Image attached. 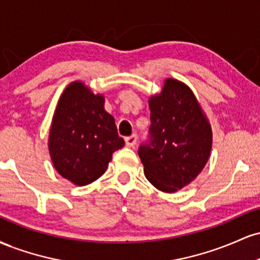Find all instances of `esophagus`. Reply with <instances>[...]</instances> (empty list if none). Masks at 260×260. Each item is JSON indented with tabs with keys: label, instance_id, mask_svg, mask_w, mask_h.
Wrapping results in <instances>:
<instances>
[{
	"label": "esophagus",
	"instance_id": "obj_1",
	"mask_svg": "<svg viewBox=\"0 0 260 260\" xmlns=\"http://www.w3.org/2000/svg\"><path fill=\"white\" fill-rule=\"evenodd\" d=\"M124 142H126V145L127 147H134L137 143V136L136 134H132V136L127 137V138H124Z\"/></svg>",
	"mask_w": 260,
	"mask_h": 260
}]
</instances>
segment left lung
Wrapping results in <instances>:
<instances>
[{
    "mask_svg": "<svg viewBox=\"0 0 260 260\" xmlns=\"http://www.w3.org/2000/svg\"><path fill=\"white\" fill-rule=\"evenodd\" d=\"M149 140L138 149L144 175L157 189L177 192L204 169L213 133L189 86L168 78L159 94L149 99Z\"/></svg>",
    "mask_w": 260,
    "mask_h": 260,
    "instance_id": "8db88e82",
    "label": "left lung"
}]
</instances>
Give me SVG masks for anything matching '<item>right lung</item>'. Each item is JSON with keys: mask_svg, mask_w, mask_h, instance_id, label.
Instances as JSON below:
<instances>
[{"mask_svg": "<svg viewBox=\"0 0 260 260\" xmlns=\"http://www.w3.org/2000/svg\"><path fill=\"white\" fill-rule=\"evenodd\" d=\"M104 103V95L94 94L77 80L62 92L53 113L50 156L58 174L77 186L103 176L113 151L124 145Z\"/></svg>", "mask_w": 260, "mask_h": 260, "instance_id": "obj_1", "label": "right lung"}]
</instances>
